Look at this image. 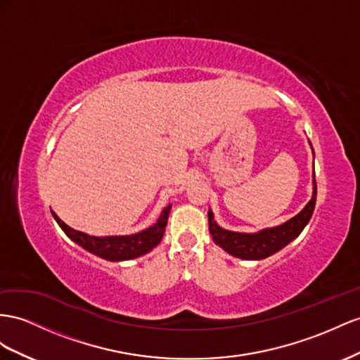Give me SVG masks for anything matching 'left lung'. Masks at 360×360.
<instances>
[{
    "label": "left lung",
    "mask_w": 360,
    "mask_h": 360,
    "mask_svg": "<svg viewBox=\"0 0 360 360\" xmlns=\"http://www.w3.org/2000/svg\"><path fill=\"white\" fill-rule=\"evenodd\" d=\"M316 202V181L314 172V192L312 198L306 204L304 209L298 215L290 218L277 227L264 229L257 233H239L222 229L213 219V213L209 209V231L213 242L219 245L229 255L245 259V260H260L286 247L290 240H294L307 222L312 218V213Z\"/></svg>",
    "instance_id": "obj_1"
}]
</instances>
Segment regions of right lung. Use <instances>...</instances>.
Here are the masks:
<instances>
[{"label": "right lung", "mask_w": 360, "mask_h": 360, "mask_svg": "<svg viewBox=\"0 0 360 360\" xmlns=\"http://www.w3.org/2000/svg\"><path fill=\"white\" fill-rule=\"evenodd\" d=\"M171 212V204L165 207L160 213L156 224L145 229L134 235H125V236H91L86 235L83 231L74 230L70 226L56 215L51 210L53 218L57 221V224L65 231V235L72 239L75 244H79L84 250H87L92 255L103 257L110 262H121V260H130L139 256L147 255L156 247L163 238L165 227H167L168 217Z\"/></svg>", "instance_id": "obj_1"}]
</instances>
